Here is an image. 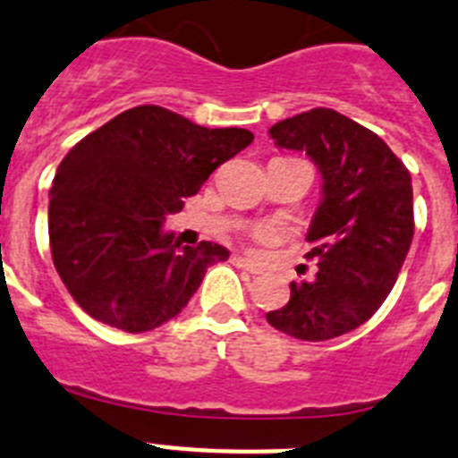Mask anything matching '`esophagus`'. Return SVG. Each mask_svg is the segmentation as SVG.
<instances>
[{"label":"esophagus","mask_w":458,"mask_h":458,"mask_svg":"<svg viewBox=\"0 0 458 458\" xmlns=\"http://www.w3.org/2000/svg\"><path fill=\"white\" fill-rule=\"evenodd\" d=\"M233 265L237 267V269H242V271H249V274H259V267L253 265L250 259L242 258V255H234V258H233Z\"/></svg>","instance_id":"obj_1"}]
</instances>
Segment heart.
Here are the masks:
<instances>
[{"mask_svg":"<svg viewBox=\"0 0 458 458\" xmlns=\"http://www.w3.org/2000/svg\"><path fill=\"white\" fill-rule=\"evenodd\" d=\"M253 237H255V239H259V242H262V239L269 237V233H267L265 228H258V230H253Z\"/></svg>","mask_w":458,"mask_h":458,"instance_id":"heart-1","label":"heart"}]
</instances>
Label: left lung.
I'll use <instances>...</instances> for the list:
<instances>
[{
    "mask_svg": "<svg viewBox=\"0 0 458 458\" xmlns=\"http://www.w3.org/2000/svg\"><path fill=\"white\" fill-rule=\"evenodd\" d=\"M269 134L317 164L324 199L308 230L315 278L290 283L287 306L267 321L299 340H333L365 324L393 290L413 242L411 173L372 130L324 106Z\"/></svg>",
    "mask_w": 458,
    "mask_h": 458,
    "instance_id": "1",
    "label": "left lung"
}]
</instances>
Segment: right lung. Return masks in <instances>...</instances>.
I'll use <instances>...</instances> for the list:
<instances>
[{
	"label": "right lung",
	"instance_id": "add662e5",
	"mask_svg": "<svg viewBox=\"0 0 458 458\" xmlns=\"http://www.w3.org/2000/svg\"><path fill=\"white\" fill-rule=\"evenodd\" d=\"M250 141L242 127L209 130L141 105L65 155L49 189V249L86 315L143 333L182 312L205 271L230 250L212 242L180 249L162 224Z\"/></svg>",
	"mask_w": 458,
	"mask_h": 458
}]
</instances>
